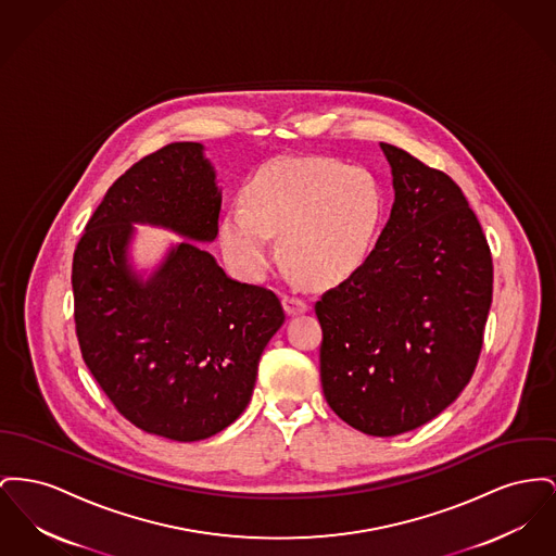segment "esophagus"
<instances>
[{
    "instance_id": "obj_1",
    "label": "esophagus",
    "mask_w": 556,
    "mask_h": 556,
    "mask_svg": "<svg viewBox=\"0 0 556 556\" xmlns=\"http://www.w3.org/2000/svg\"><path fill=\"white\" fill-rule=\"evenodd\" d=\"M281 302H283V308H286L288 315H302V313L308 311V304L300 298H294V295H283Z\"/></svg>"
}]
</instances>
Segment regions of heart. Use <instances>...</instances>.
<instances>
[{
    "instance_id": "b5f03b06",
    "label": "heart",
    "mask_w": 556,
    "mask_h": 556,
    "mask_svg": "<svg viewBox=\"0 0 556 556\" xmlns=\"http://www.w3.org/2000/svg\"><path fill=\"white\" fill-rule=\"evenodd\" d=\"M243 206L220 220V248L248 281H262L281 235L288 264L317 286L353 277L376 243L384 197L363 167L326 160H281L264 165L243 189Z\"/></svg>"
}]
</instances>
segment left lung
Masks as SVG:
<instances>
[{
  "mask_svg": "<svg viewBox=\"0 0 556 556\" xmlns=\"http://www.w3.org/2000/svg\"><path fill=\"white\" fill-rule=\"evenodd\" d=\"M391 218L359 270L315 304L329 407L371 437L437 418L470 382L490 315L493 266L456 182L380 142Z\"/></svg>",
  "mask_w": 556,
  "mask_h": 556,
  "instance_id": "obj_1",
  "label": "left lung"
}]
</instances>
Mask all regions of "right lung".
Here are the masks:
<instances>
[{"mask_svg": "<svg viewBox=\"0 0 556 556\" xmlns=\"http://www.w3.org/2000/svg\"><path fill=\"white\" fill-rule=\"evenodd\" d=\"M199 142L142 157L106 191L73 256L81 357L117 412L180 443L207 439L248 407L262 351L283 326L279 298L230 279L199 243L218 235L223 193ZM134 224L186 237L142 278Z\"/></svg>", "mask_w": 556, "mask_h": 556, "instance_id": "1", "label": "right lung"}]
</instances>
